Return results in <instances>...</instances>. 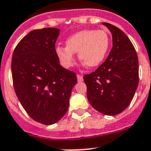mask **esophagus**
Here are the masks:
<instances>
[{
    "mask_svg": "<svg viewBox=\"0 0 151 151\" xmlns=\"http://www.w3.org/2000/svg\"><path fill=\"white\" fill-rule=\"evenodd\" d=\"M77 81H78V82H82V81H83V76L79 75V74H78V75L77 76Z\"/></svg>",
    "mask_w": 151,
    "mask_h": 151,
    "instance_id": "34e87169",
    "label": "esophagus"
}]
</instances>
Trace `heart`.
<instances>
[{
	"label": "heart",
	"mask_w": 151,
	"mask_h": 151,
	"mask_svg": "<svg viewBox=\"0 0 151 151\" xmlns=\"http://www.w3.org/2000/svg\"><path fill=\"white\" fill-rule=\"evenodd\" d=\"M109 37L103 30L83 29L73 34L66 39V47L58 46L56 54L61 65L65 68L74 65L78 53L83 66L94 68L103 63L109 47Z\"/></svg>",
	"instance_id": "heart-1"
}]
</instances>
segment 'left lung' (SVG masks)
<instances>
[{"label": "left lung", "mask_w": 151, "mask_h": 151, "mask_svg": "<svg viewBox=\"0 0 151 151\" xmlns=\"http://www.w3.org/2000/svg\"><path fill=\"white\" fill-rule=\"evenodd\" d=\"M112 36V48L106 61L86 74L89 103L98 112L115 115L129 106L138 85V58L133 45L120 29L102 23Z\"/></svg>", "instance_id": "obj_1"}]
</instances>
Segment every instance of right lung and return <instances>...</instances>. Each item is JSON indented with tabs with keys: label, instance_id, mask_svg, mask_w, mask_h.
Segmentation results:
<instances>
[{
	"label": "right lung",
	"instance_id": "1",
	"mask_svg": "<svg viewBox=\"0 0 151 151\" xmlns=\"http://www.w3.org/2000/svg\"><path fill=\"white\" fill-rule=\"evenodd\" d=\"M56 28L29 32L14 49L11 71L16 94L33 120L50 125L66 114L77 75L60 65Z\"/></svg>",
	"mask_w": 151,
	"mask_h": 151
}]
</instances>
